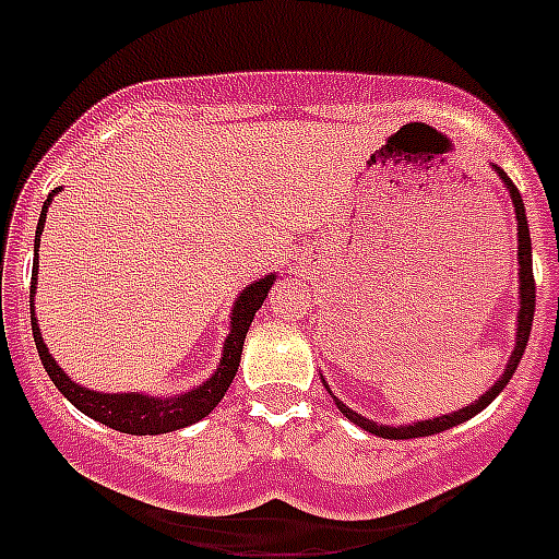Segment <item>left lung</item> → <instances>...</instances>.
Masks as SVG:
<instances>
[{"label":"left lung","mask_w":559,"mask_h":559,"mask_svg":"<svg viewBox=\"0 0 559 559\" xmlns=\"http://www.w3.org/2000/svg\"><path fill=\"white\" fill-rule=\"evenodd\" d=\"M490 167L498 173L501 185L507 187V192H510L512 206H515V221H518V324H515V347H512L510 360H507V367H503L501 378H498L496 383H492V386L481 394V397L473 400L471 406L456 408V412L442 414V417L408 423V426H386V423H374V419H367L364 414L353 412L347 403H341V400L335 397L333 389L328 386V380L322 378L324 389L333 394L335 408H338V412L344 414L349 423H355L360 431L374 433V437H383V439H417V437H431V433H442V431H448V428H453V426H462V423H467L471 417H476L481 408L490 406L492 400H496L498 394L503 392V386H507V383L512 380L518 364H521L523 349H526V344H530L532 319H535V274H532V237H530V224H526V210H523L521 192H518V187L512 185L510 176H507V173H503L501 167L496 165V162H490Z\"/></svg>","instance_id":"left-lung-1"}]
</instances>
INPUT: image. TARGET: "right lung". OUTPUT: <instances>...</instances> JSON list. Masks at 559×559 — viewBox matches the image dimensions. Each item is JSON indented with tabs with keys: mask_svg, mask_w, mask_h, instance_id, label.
Instances as JSON below:
<instances>
[{
	"mask_svg": "<svg viewBox=\"0 0 559 559\" xmlns=\"http://www.w3.org/2000/svg\"><path fill=\"white\" fill-rule=\"evenodd\" d=\"M61 187L49 192L47 201L41 206V218L36 226V243H33V285H29V299H36V285H38V246H41V231L44 221H47V210L52 204ZM276 283V274L260 276L251 285H246L240 294H237L235 305H231V322L229 333H226L224 349H221V364L218 369L210 374V378L201 383V386H192L181 394H170V397H153L145 392H97V389H86L81 383L69 378L61 367L56 364V358L49 355L47 344L41 338V330H38L36 308L29 305V322H33V338H36L38 358H41L44 369L52 378V383L58 386V392L72 403L75 408H81L86 417L97 419L103 426L114 428V431L133 433V437H156V433H170L179 431V428L192 426L204 419L212 408L218 406L224 400L226 389L231 386L235 380L237 367H240V355H243V341L249 333L251 322H254V313L263 308L265 296H269L271 285Z\"/></svg>",
	"mask_w": 559,
	"mask_h": 559,
	"instance_id": "obj_1",
	"label": "right lung"
}]
</instances>
